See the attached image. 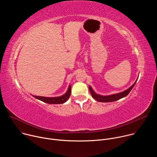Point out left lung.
Returning <instances> with one entry per match:
<instances>
[{"label":"left lung","mask_w":157,"mask_h":157,"mask_svg":"<svg viewBox=\"0 0 157 157\" xmlns=\"http://www.w3.org/2000/svg\"><path fill=\"white\" fill-rule=\"evenodd\" d=\"M137 79L136 80V81L134 82V84L130 86L128 89H127V90L120 93H117V94H114L113 95H110V96H101L99 94H97L93 90L92 87L89 86V91H90V93L92 95V97L96 99V101H98V102H113V101H116L117 100H119L125 96H127L129 93L130 92V91L132 89V88L133 87V86H135V84H136Z\"/></svg>","instance_id":"left-lung-1"}]
</instances>
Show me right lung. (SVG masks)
<instances>
[{
	"label": "right lung",
	"mask_w": 157,
	"mask_h": 157,
	"mask_svg": "<svg viewBox=\"0 0 157 157\" xmlns=\"http://www.w3.org/2000/svg\"><path fill=\"white\" fill-rule=\"evenodd\" d=\"M71 86H69L67 92L63 96L59 97H55V98H48V97H42V96H33L36 99L40 100L44 102H46L48 104H63L67 100H68L71 95Z\"/></svg>",
	"instance_id": "obj_1"
}]
</instances>
